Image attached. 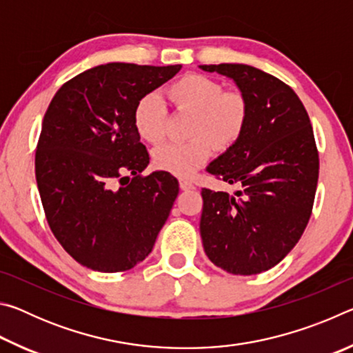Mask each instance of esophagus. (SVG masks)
Segmentation results:
<instances>
[{"mask_svg": "<svg viewBox=\"0 0 353 353\" xmlns=\"http://www.w3.org/2000/svg\"><path fill=\"white\" fill-rule=\"evenodd\" d=\"M179 185H181L182 190H194V183L187 181V179H181V181H179Z\"/></svg>", "mask_w": 353, "mask_h": 353, "instance_id": "obj_1", "label": "esophagus"}]
</instances>
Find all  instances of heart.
<instances>
[{
    "label": "heart",
    "mask_w": 353,
    "mask_h": 353,
    "mask_svg": "<svg viewBox=\"0 0 353 353\" xmlns=\"http://www.w3.org/2000/svg\"><path fill=\"white\" fill-rule=\"evenodd\" d=\"M177 110L193 115L187 143H165L154 151L157 168L190 176L213 152L224 151L240 140L248 124L249 104L241 92L224 90L223 83L202 74H187L166 88ZM166 107L160 97L145 94L134 109V126L143 140L157 145L165 137Z\"/></svg>",
    "instance_id": "obj_1"
}]
</instances>
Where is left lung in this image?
Returning a JSON list of instances; mask_svg holds the SVG:
<instances>
[{"instance_id":"1","label":"left lung","mask_w":353,"mask_h":353,"mask_svg":"<svg viewBox=\"0 0 353 353\" xmlns=\"http://www.w3.org/2000/svg\"><path fill=\"white\" fill-rule=\"evenodd\" d=\"M199 68L230 77L249 104L240 140L207 166L241 190L202 188V244L221 270L260 274L288 255L312 216L319 176L312 123L294 90L272 74L243 63Z\"/></svg>"}]
</instances>
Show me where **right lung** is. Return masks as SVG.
Listing matches in <instances>:
<instances>
[{
	"label": "right lung",
	"mask_w": 353,
	"mask_h": 353,
	"mask_svg": "<svg viewBox=\"0 0 353 353\" xmlns=\"http://www.w3.org/2000/svg\"><path fill=\"white\" fill-rule=\"evenodd\" d=\"M181 68L98 65L65 82L48 107L35 179L52 234L82 266L132 270L170 216L179 182L166 171L141 176L149 154L134 109Z\"/></svg>",
	"instance_id": "1"
}]
</instances>
